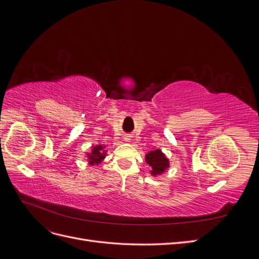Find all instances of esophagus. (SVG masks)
<instances>
[{"label":"esophagus","mask_w":259,"mask_h":259,"mask_svg":"<svg viewBox=\"0 0 259 259\" xmlns=\"http://www.w3.org/2000/svg\"><path fill=\"white\" fill-rule=\"evenodd\" d=\"M124 139L126 140V142H128V140H130V137H128V136H125V137H124Z\"/></svg>","instance_id":"34e87169"}]
</instances>
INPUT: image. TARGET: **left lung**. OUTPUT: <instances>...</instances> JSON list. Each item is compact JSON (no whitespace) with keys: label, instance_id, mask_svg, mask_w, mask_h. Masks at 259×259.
<instances>
[{"label":"left lung","instance_id":"1","mask_svg":"<svg viewBox=\"0 0 259 259\" xmlns=\"http://www.w3.org/2000/svg\"><path fill=\"white\" fill-rule=\"evenodd\" d=\"M146 162L152 167L151 174L153 176L162 174L163 171L169 166L168 160L165 158V155L162 153L160 149L147 153L146 154Z\"/></svg>","mask_w":259,"mask_h":259}]
</instances>
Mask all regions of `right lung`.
I'll return each mask as SVG.
<instances>
[{"label":"right lung","instance_id":"obj_1","mask_svg":"<svg viewBox=\"0 0 259 259\" xmlns=\"http://www.w3.org/2000/svg\"><path fill=\"white\" fill-rule=\"evenodd\" d=\"M105 155H106V150H104V147H101V146L93 147L92 152L88 154L89 163L91 164V165L99 164L101 161L105 159Z\"/></svg>","mask_w":259,"mask_h":259}]
</instances>
